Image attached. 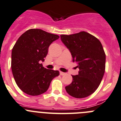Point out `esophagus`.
I'll return each instance as SVG.
<instances>
[{
  "label": "esophagus",
  "instance_id": "1",
  "mask_svg": "<svg viewBox=\"0 0 121 121\" xmlns=\"http://www.w3.org/2000/svg\"><path fill=\"white\" fill-rule=\"evenodd\" d=\"M60 75H61V76H63V75H64L66 73H64V72H60Z\"/></svg>",
  "mask_w": 121,
  "mask_h": 121
}]
</instances>
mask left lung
<instances>
[{"label":"left lung","mask_w":121,"mask_h":121,"mask_svg":"<svg viewBox=\"0 0 121 121\" xmlns=\"http://www.w3.org/2000/svg\"><path fill=\"white\" fill-rule=\"evenodd\" d=\"M61 39L77 64L78 74L65 87L67 93L77 99L86 97L95 91L101 82L106 67V54L100 40L93 35L81 31L61 35Z\"/></svg>","instance_id":"obj_1"}]
</instances>
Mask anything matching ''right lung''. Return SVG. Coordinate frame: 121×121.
Returning a JSON list of instances; mask_svg holds the SVG:
<instances>
[{
  "label": "right lung",
  "instance_id": "right-lung-1",
  "mask_svg": "<svg viewBox=\"0 0 121 121\" xmlns=\"http://www.w3.org/2000/svg\"><path fill=\"white\" fill-rule=\"evenodd\" d=\"M60 36L41 29L27 30L13 46L11 69L17 85L26 94L39 95L48 90L52 80L59 71L44 68V61L49 45Z\"/></svg>",
  "mask_w": 121,
  "mask_h": 121
}]
</instances>
